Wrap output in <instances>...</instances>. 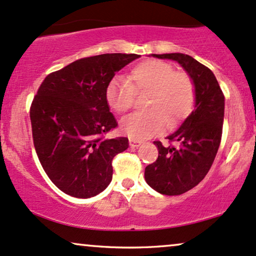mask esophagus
Returning <instances> with one entry per match:
<instances>
[{
    "mask_svg": "<svg viewBox=\"0 0 256 256\" xmlns=\"http://www.w3.org/2000/svg\"><path fill=\"white\" fill-rule=\"evenodd\" d=\"M142 144L140 140H136V139H130V146L131 148H138Z\"/></svg>",
    "mask_w": 256,
    "mask_h": 256,
    "instance_id": "esophagus-1",
    "label": "esophagus"
}]
</instances>
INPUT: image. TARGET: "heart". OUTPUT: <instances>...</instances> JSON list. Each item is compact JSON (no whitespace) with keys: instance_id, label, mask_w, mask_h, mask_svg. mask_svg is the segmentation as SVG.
Segmentation results:
<instances>
[{"instance_id":"obj_1","label":"heart","mask_w":256,"mask_h":256,"mask_svg":"<svg viewBox=\"0 0 256 256\" xmlns=\"http://www.w3.org/2000/svg\"><path fill=\"white\" fill-rule=\"evenodd\" d=\"M150 92L148 112L134 113L120 122V130L131 139L143 140L177 126L192 112L195 87L188 74L176 72L172 64L162 60H145L136 64L128 82L112 79L105 88L110 108L124 114L132 108L136 93Z\"/></svg>"}]
</instances>
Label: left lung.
I'll return each mask as SVG.
<instances>
[{
  "label": "left lung",
  "instance_id": "left-lung-1",
  "mask_svg": "<svg viewBox=\"0 0 256 256\" xmlns=\"http://www.w3.org/2000/svg\"><path fill=\"white\" fill-rule=\"evenodd\" d=\"M178 62L195 87V106L182 125L168 136L176 145L154 142L158 158L145 168V180L163 195H180L206 177L218 154L224 118V96L208 67L182 53L152 54Z\"/></svg>",
  "mask_w": 256,
  "mask_h": 256
}]
</instances>
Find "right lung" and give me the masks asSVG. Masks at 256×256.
Returning a JSON list of instances; mask_svg holds the SVG:
<instances>
[{
    "label": "right lung",
    "instance_id": "obj_1",
    "mask_svg": "<svg viewBox=\"0 0 256 256\" xmlns=\"http://www.w3.org/2000/svg\"><path fill=\"white\" fill-rule=\"evenodd\" d=\"M138 54L84 58L46 76L30 108L38 157L61 192L90 198L112 180V160L128 148L125 137L104 138L117 126L105 99L108 84Z\"/></svg>",
    "mask_w": 256,
    "mask_h": 256
}]
</instances>
